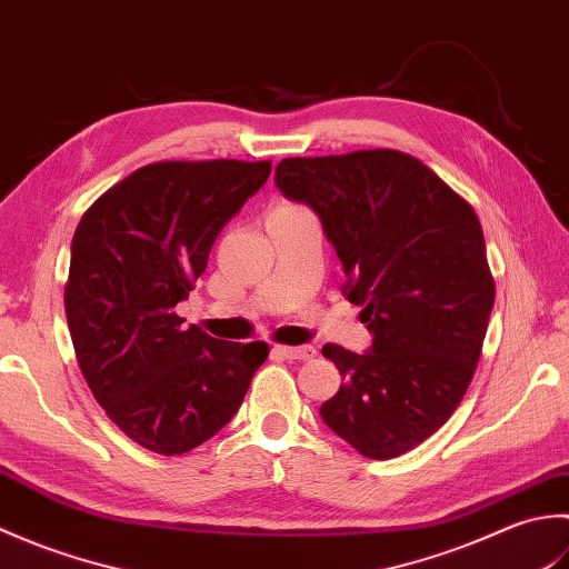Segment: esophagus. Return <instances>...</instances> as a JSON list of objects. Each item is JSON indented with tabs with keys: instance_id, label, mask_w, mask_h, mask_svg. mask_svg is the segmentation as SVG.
Wrapping results in <instances>:
<instances>
[{
	"instance_id": "34e87169",
	"label": "esophagus",
	"mask_w": 569,
	"mask_h": 569,
	"mask_svg": "<svg viewBox=\"0 0 569 569\" xmlns=\"http://www.w3.org/2000/svg\"><path fill=\"white\" fill-rule=\"evenodd\" d=\"M276 352L278 355H283L286 359H312L316 357L318 352H316V347H310V345H300V347H291V345H278L276 347Z\"/></svg>"
}]
</instances>
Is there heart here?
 <instances>
[{"label":"heart","instance_id":"b5f03b06","mask_svg":"<svg viewBox=\"0 0 569 569\" xmlns=\"http://www.w3.org/2000/svg\"><path fill=\"white\" fill-rule=\"evenodd\" d=\"M273 210H286V212H296V210H306L303 204H296V202H281V204H276Z\"/></svg>","mask_w":569,"mask_h":569}]
</instances>
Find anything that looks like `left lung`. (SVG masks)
I'll return each mask as SVG.
<instances>
[{
	"label": "left lung",
	"mask_w": 569,
	"mask_h": 569,
	"mask_svg": "<svg viewBox=\"0 0 569 569\" xmlns=\"http://www.w3.org/2000/svg\"><path fill=\"white\" fill-rule=\"evenodd\" d=\"M276 183L320 214L367 355L325 345L345 383L322 420L371 459L413 450L467 393L493 308L487 244L471 204L396 149L283 159Z\"/></svg>",
	"instance_id": "left-lung-1"
}]
</instances>
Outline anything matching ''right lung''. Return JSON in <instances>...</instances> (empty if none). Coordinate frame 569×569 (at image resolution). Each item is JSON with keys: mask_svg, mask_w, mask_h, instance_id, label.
Instances as JSON below:
<instances>
[{"mask_svg": "<svg viewBox=\"0 0 569 569\" xmlns=\"http://www.w3.org/2000/svg\"><path fill=\"white\" fill-rule=\"evenodd\" d=\"M271 176V161H159L137 168L78 222L66 318L92 396L137 445L196 450L244 401L266 342L214 340L176 312L222 227Z\"/></svg>", "mask_w": 569, "mask_h": 569, "instance_id": "1", "label": "right lung"}]
</instances>
